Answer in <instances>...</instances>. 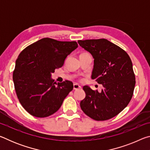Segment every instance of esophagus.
I'll return each mask as SVG.
<instances>
[{
	"label": "esophagus",
	"instance_id": "esophagus-1",
	"mask_svg": "<svg viewBox=\"0 0 150 150\" xmlns=\"http://www.w3.org/2000/svg\"><path fill=\"white\" fill-rule=\"evenodd\" d=\"M81 88V86L79 84H77V83H74V84H73V89L74 90H78Z\"/></svg>",
	"mask_w": 150,
	"mask_h": 150
}]
</instances>
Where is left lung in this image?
Instances as JSON below:
<instances>
[{
    "label": "left lung",
    "mask_w": 150,
    "mask_h": 150,
    "mask_svg": "<svg viewBox=\"0 0 150 150\" xmlns=\"http://www.w3.org/2000/svg\"><path fill=\"white\" fill-rule=\"evenodd\" d=\"M80 46L93 55L91 78L102 84L101 92L84 86L86 96L80 106L85 115L97 121L118 115L130 103L136 79L128 54L106 39L78 40Z\"/></svg>",
    "instance_id": "8db88e82"
}]
</instances>
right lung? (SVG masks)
<instances>
[{
    "label": "right lung",
    "mask_w": 150,
    "mask_h": 150,
    "mask_svg": "<svg viewBox=\"0 0 150 150\" xmlns=\"http://www.w3.org/2000/svg\"><path fill=\"white\" fill-rule=\"evenodd\" d=\"M77 47L76 42L45 38L19 54L12 78L17 97L30 115L45 118L59 110L73 85L69 81L57 84L51 76Z\"/></svg>",
    "instance_id": "1"
}]
</instances>
